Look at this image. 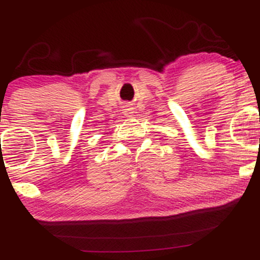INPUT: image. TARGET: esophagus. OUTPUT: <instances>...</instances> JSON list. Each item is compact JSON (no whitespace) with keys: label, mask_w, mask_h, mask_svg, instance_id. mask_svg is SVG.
<instances>
[{"label":"esophagus","mask_w":260,"mask_h":260,"mask_svg":"<svg viewBox=\"0 0 260 260\" xmlns=\"http://www.w3.org/2000/svg\"><path fill=\"white\" fill-rule=\"evenodd\" d=\"M123 114H124L127 118H131V117L133 116V108L131 107L129 105H125L124 107H123Z\"/></svg>","instance_id":"34e87169"}]
</instances>
